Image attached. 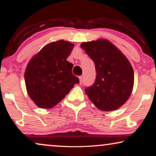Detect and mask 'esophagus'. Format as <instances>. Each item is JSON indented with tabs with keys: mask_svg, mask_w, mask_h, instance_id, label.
Here are the masks:
<instances>
[{
	"mask_svg": "<svg viewBox=\"0 0 156 156\" xmlns=\"http://www.w3.org/2000/svg\"><path fill=\"white\" fill-rule=\"evenodd\" d=\"M79 79H80V84H82V83H83V76H80V77H79Z\"/></svg>",
	"mask_w": 156,
	"mask_h": 156,
	"instance_id": "1",
	"label": "esophagus"
}]
</instances>
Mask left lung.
I'll return each instance as SVG.
<instances>
[{"label": "left lung", "mask_w": 156, "mask_h": 156, "mask_svg": "<svg viewBox=\"0 0 156 156\" xmlns=\"http://www.w3.org/2000/svg\"><path fill=\"white\" fill-rule=\"evenodd\" d=\"M80 46L94 61L97 72L94 83L84 89L85 93L99 109H117L133 90L134 74L129 61L107 40L82 42Z\"/></svg>", "instance_id": "left-lung-1"}]
</instances>
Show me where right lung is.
Returning <instances> with one entry per match:
<instances>
[{
  "instance_id": "add662e5",
  "label": "right lung",
  "mask_w": 156,
  "mask_h": 156,
  "mask_svg": "<svg viewBox=\"0 0 156 156\" xmlns=\"http://www.w3.org/2000/svg\"><path fill=\"white\" fill-rule=\"evenodd\" d=\"M73 48V44L65 40L50 42L27 64L25 72L27 91L40 108H52L80 83L72 74L73 65L67 61Z\"/></svg>"
}]
</instances>
